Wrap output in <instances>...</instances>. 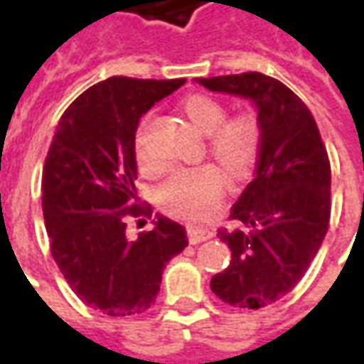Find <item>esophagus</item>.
Listing matches in <instances>:
<instances>
[{"mask_svg": "<svg viewBox=\"0 0 364 364\" xmlns=\"http://www.w3.org/2000/svg\"><path fill=\"white\" fill-rule=\"evenodd\" d=\"M189 242L191 244H200L205 240H210L213 237V232L208 228H198V226H189Z\"/></svg>", "mask_w": 364, "mask_h": 364, "instance_id": "esophagus-1", "label": "esophagus"}]
</instances>
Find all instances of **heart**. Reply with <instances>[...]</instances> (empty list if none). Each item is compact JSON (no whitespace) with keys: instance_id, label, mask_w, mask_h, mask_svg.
<instances>
[{"instance_id":"1","label":"heart","mask_w":364,"mask_h":364,"mask_svg":"<svg viewBox=\"0 0 364 364\" xmlns=\"http://www.w3.org/2000/svg\"><path fill=\"white\" fill-rule=\"evenodd\" d=\"M183 111L191 124L208 134V148L214 158L230 173L242 175L252 166L259 144V127L250 112L226 119V109L220 101L208 95H193L183 103ZM136 161L142 169L156 167L146 138L144 120L134 140ZM226 187V175L220 167L206 164L198 167L177 169L159 185L158 200L167 213L183 218H205L218 206Z\"/></svg>"}]
</instances>
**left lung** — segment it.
Segmentation results:
<instances>
[{
	"instance_id": "1",
	"label": "left lung",
	"mask_w": 364,
	"mask_h": 364,
	"mask_svg": "<svg viewBox=\"0 0 364 364\" xmlns=\"http://www.w3.org/2000/svg\"><path fill=\"white\" fill-rule=\"evenodd\" d=\"M195 82L247 99L257 111L253 181L230 210L240 228L218 232L232 261L210 279L220 300L257 310L296 287L326 237L331 210L328 151L312 112L284 83L259 72Z\"/></svg>"
}]
</instances>
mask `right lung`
I'll return each mask as SVG.
<instances>
[{
	"label": "right lung",
	"instance_id": "right-lung-1",
	"mask_svg": "<svg viewBox=\"0 0 364 364\" xmlns=\"http://www.w3.org/2000/svg\"><path fill=\"white\" fill-rule=\"evenodd\" d=\"M185 80L114 75L62 114L43 171V213L52 257L80 300L107 316H138L159 292L166 263L187 247L179 222L156 214L154 228L127 237L138 203V122Z\"/></svg>",
	"mask_w": 364,
	"mask_h": 364
}]
</instances>
